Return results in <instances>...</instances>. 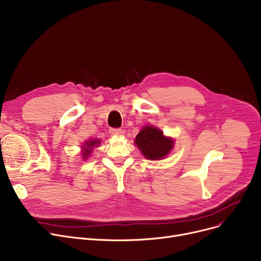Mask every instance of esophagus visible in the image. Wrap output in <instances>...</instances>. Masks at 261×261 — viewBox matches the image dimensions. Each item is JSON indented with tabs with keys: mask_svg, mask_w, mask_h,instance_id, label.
Instances as JSON below:
<instances>
[{
	"mask_svg": "<svg viewBox=\"0 0 261 261\" xmlns=\"http://www.w3.org/2000/svg\"><path fill=\"white\" fill-rule=\"evenodd\" d=\"M122 131L118 128H112L110 129V134L112 135V137H118V135H121Z\"/></svg>",
	"mask_w": 261,
	"mask_h": 261,
	"instance_id": "obj_1",
	"label": "esophagus"
}]
</instances>
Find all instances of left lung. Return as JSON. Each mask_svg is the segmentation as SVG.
Returning <instances> with one entry per match:
<instances>
[{"mask_svg":"<svg viewBox=\"0 0 261 261\" xmlns=\"http://www.w3.org/2000/svg\"><path fill=\"white\" fill-rule=\"evenodd\" d=\"M135 144L145 158L149 160H161L172 150L174 141L165 138L160 129L147 126L137 135Z\"/></svg>","mask_w":261,"mask_h":261,"instance_id":"obj_1","label":"left lung"}]
</instances>
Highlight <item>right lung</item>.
<instances>
[{"instance_id": "add662e5", "label": "right lung", "mask_w": 261, "mask_h": 261, "mask_svg": "<svg viewBox=\"0 0 261 261\" xmlns=\"http://www.w3.org/2000/svg\"><path fill=\"white\" fill-rule=\"evenodd\" d=\"M98 143H99V141L92 140V141H88L87 143H85V146H82L83 147V152H82L83 159L87 158L90 154V152H92V150H93V147L95 145H97Z\"/></svg>"}]
</instances>
